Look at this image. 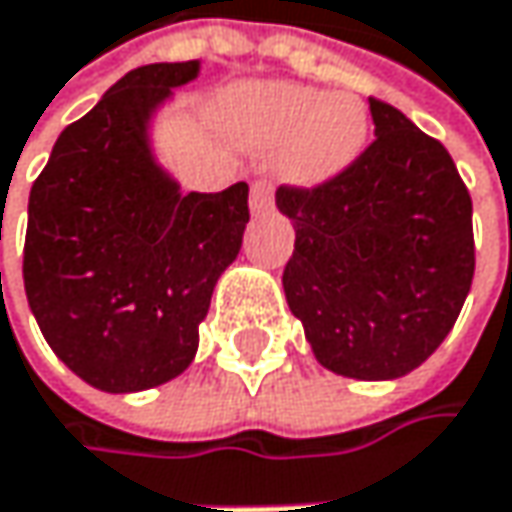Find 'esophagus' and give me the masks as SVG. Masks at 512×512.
Here are the masks:
<instances>
[{
  "instance_id": "esophagus-1",
  "label": "esophagus",
  "mask_w": 512,
  "mask_h": 512,
  "mask_svg": "<svg viewBox=\"0 0 512 512\" xmlns=\"http://www.w3.org/2000/svg\"><path fill=\"white\" fill-rule=\"evenodd\" d=\"M271 206H274L271 185L268 182H253V188H250V209H253V215H265V212H271Z\"/></svg>"
}]
</instances>
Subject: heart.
Here are the masks:
<instances>
[{"label":"heart","instance_id":"1","mask_svg":"<svg viewBox=\"0 0 512 512\" xmlns=\"http://www.w3.org/2000/svg\"><path fill=\"white\" fill-rule=\"evenodd\" d=\"M226 126L253 150H283L294 185H321L365 150L368 120L353 96H330L294 82L241 88L224 102Z\"/></svg>","mask_w":512,"mask_h":512}]
</instances>
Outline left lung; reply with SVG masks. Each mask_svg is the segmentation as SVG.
Masks as SVG:
<instances>
[{
	"instance_id": "left-lung-1",
	"label": "left lung",
	"mask_w": 512,
	"mask_h": 512,
	"mask_svg": "<svg viewBox=\"0 0 512 512\" xmlns=\"http://www.w3.org/2000/svg\"><path fill=\"white\" fill-rule=\"evenodd\" d=\"M374 141L315 188H277L294 224L288 309L315 359L356 380H395L451 333L475 277L472 197L448 150L368 99Z\"/></svg>"
}]
</instances>
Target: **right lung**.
Listing matches in <instances>:
<instances>
[{"label": "right lung", "mask_w": 512, "mask_h": 512, "mask_svg": "<svg viewBox=\"0 0 512 512\" xmlns=\"http://www.w3.org/2000/svg\"><path fill=\"white\" fill-rule=\"evenodd\" d=\"M200 61L147 64L70 123L29 194L23 280L55 356L102 392L179 377L250 221L247 182L182 194L150 147L153 114Z\"/></svg>", "instance_id": "right-lung-1"}]
</instances>
